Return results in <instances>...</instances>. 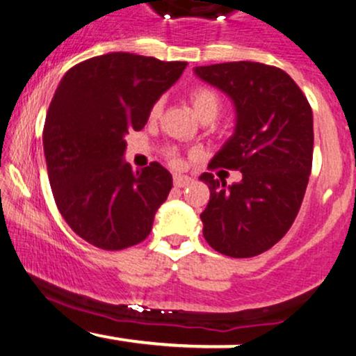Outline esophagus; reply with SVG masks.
<instances>
[{"label":"esophagus","mask_w":356,"mask_h":356,"mask_svg":"<svg viewBox=\"0 0 356 356\" xmlns=\"http://www.w3.org/2000/svg\"><path fill=\"white\" fill-rule=\"evenodd\" d=\"M192 184V179L187 175H174V186L175 187H187Z\"/></svg>","instance_id":"34e87169"}]
</instances>
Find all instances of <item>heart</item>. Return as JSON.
Segmentation results:
<instances>
[{
  "label": "heart",
  "instance_id": "obj_1",
  "mask_svg": "<svg viewBox=\"0 0 356 356\" xmlns=\"http://www.w3.org/2000/svg\"><path fill=\"white\" fill-rule=\"evenodd\" d=\"M191 104H192V108H194L195 115L201 118V120H212V118H216L220 108V99L218 92L211 87H195L192 90ZM162 108H164V102H162V99L155 100L152 107L149 110V117L159 118L162 113ZM165 155L172 164H177L179 162V155L175 149H167Z\"/></svg>",
  "mask_w": 356,
  "mask_h": 356
}]
</instances>
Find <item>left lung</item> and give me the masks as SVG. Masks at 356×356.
Wrapping results in <instances>:
<instances>
[{
    "label": "left lung",
    "instance_id": "left-lung-1",
    "mask_svg": "<svg viewBox=\"0 0 356 356\" xmlns=\"http://www.w3.org/2000/svg\"><path fill=\"white\" fill-rule=\"evenodd\" d=\"M195 75L231 97L236 132L209 169L239 170L226 181L204 172L209 204L201 214L204 238L231 257L268 251L289 231L303 202L313 164V112L305 93L281 68L256 61L195 67Z\"/></svg>",
    "mask_w": 356,
    "mask_h": 356
}]
</instances>
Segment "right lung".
<instances>
[{
  "label": "right lung",
  "mask_w": 356,
  "mask_h": 356,
  "mask_svg": "<svg viewBox=\"0 0 356 356\" xmlns=\"http://www.w3.org/2000/svg\"><path fill=\"white\" fill-rule=\"evenodd\" d=\"M186 61L108 53L80 61L55 90L43 127L48 179L61 218L105 251L136 246L172 189L159 162L134 172L125 136L142 130L152 104L182 75Z\"/></svg>",
  "instance_id": "obj_1"
}]
</instances>
